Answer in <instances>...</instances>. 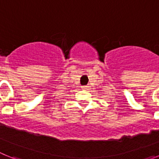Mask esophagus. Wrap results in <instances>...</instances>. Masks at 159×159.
<instances>
[{
    "label": "esophagus",
    "mask_w": 159,
    "mask_h": 159,
    "mask_svg": "<svg viewBox=\"0 0 159 159\" xmlns=\"http://www.w3.org/2000/svg\"><path fill=\"white\" fill-rule=\"evenodd\" d=\"M82 89L88 91V90L90 89V86H84V87H82Z\"/></svg>",
    "instance_id": "obj_1"
}]
</instances>
